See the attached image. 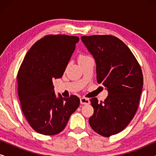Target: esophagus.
<instances>
[{
  "instance_id": "34e87169",
  "label": "esophagus",
  "mask_w": 156,
  "mask_h": 156,
  "mask_svg": "<svg viewBox=\"0 0 156 156\" xmlns=\"http://www.w3.org/2000/svg\"><path fill=\"white\" fill-rule=\"evenodd\" d=\"M80 103L82 104H89L90 102H89V100L85 97H82L80 98Z\"/></svg>"
}]
</instances>
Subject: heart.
Here are the masks:
<instances>
[{
  "label": "heart",
  "instance_id": "heart-1",
  "mask_svg": "<svg viewBox=\"0 0 156 156\" xmlns=\"http://www.w3.org/2000/svg\"><path fill=\"white\" fill-rule=\"evenodd\" d=\"M88 57H89L86 56V55H80V57H79V61L81 62L82 60H83V59L88 58Z\"/></svg>",
  "mask_w": 156,
  "mask_h": 156
}]
</instances>
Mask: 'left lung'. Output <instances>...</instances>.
Here are the masks:
<instances>
[{"mask_svg": "<svg viewBox=\"0 0 156 156\" xmlns=\"http://www.w3.org/2000/svg\"><path fill=\"white\" fill-rule=\"evenodd\" d=\"M97 64V82L107 89L104 101L90 99L94 131L104 137L119 133L135 116L144 85L141 68L130 49L113 35L82 36Z\"/></svg>", "mask_w": 156, "mask_h": 156, "instance_id": "obj_1", "label": "left lung"}]
</instances>
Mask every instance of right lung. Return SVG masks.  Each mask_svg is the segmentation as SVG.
Returning a JSON list of instances; mask_svg holds the SVG:
<instances>
[{
  "label": "right lung",
  "instance_id": "right-lung-1",
  "mask_svg": "<svg viewBox=\"0 0 156 156\" xmlns=\"http://www.w3.org/2000/svg\"><path fill=\"white\" fill-rule=\"evenodd\" d=\"M79 40L76 36L45 35L31 47L21 64L17 74L21 108L37 133H60L80 106L75 95L57 98L52 83L63 75Z\"/></svg>",
  "mask_w": 156,
  "mask_h": 156
}]
</instances>
